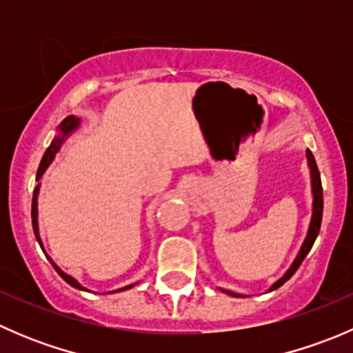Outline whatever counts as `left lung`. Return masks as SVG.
<instances>
[{
  "label": "left lung",
  "instance_id": "8db88e82",
  "mask_svg": "<svg viewBox=\"0 0 353 353\" xmlns=\"http://www.w3.org/2000/svg\"><path fill=\"white\" fill-rule=\"evenodd\" d=\"M305 157H307V165L311 169V186H312V216H311V223H309V230H307V236H305L304 243H302V248L299 249V254L297 258L294 259V263L290 265V268L287 270L285 275L282 276L280 280H276L272 287H270V292L275 290V288L282 287L283 283L297 272V268L301 266V263L304 261V258L307 256V252L311 251L312 244H314L316 237L319 234V227H321V219H323V186H321V176H319V170L318 165H316V160L314 155L311 154V150L305 152ZM225 294L232 295V297H241L239 294H234L230 290H222Z\"/></svg>",
  "mask_w": 353,
  "mask_h": 353
}]
</instances>
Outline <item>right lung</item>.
I'll list each match as a JSON object with an SVG mask.
<instances>
[{
  "label": "right lung",
  "mask_w": 353,
  "mask_h": 353,
  "mask_svg": "<svg viewBox=\"0 0 353 353\" xmlns=\"http://www.w3.org/2000/svg\"><path fill=\"white\" fill-rule=\"evenodd\" d=\"M78 126H80V117L68 116V117H65V119H63V123L58 126V137H54V140L51 141V145H49V148H48V150H46L44 157H42L41 165H39V169H37V181H41L42 174L46 172V169H48V167H49V163H51L52 160H54V157L59 152V148H61V145H63V141H65V138L70 137V134L73 133V131L77 130ZM39 188H41V184H37V186H35L34 198H32V227H34L35 239H37V243L41 244V248H42V241H41V237H39V222H37V194H39ZM42 251H44V249H42ZM48 259H49V261H51V265L54 266V270H56V272H58V275L61 276V279L65 280L66 283H70V285L74 287V288H80V290H87V288L81 285V283L78 282V280H74L73 276L68 275V273L63 272V270L59 268V266L56 265V263L52 261V259L49 258V256H48ZM134 285H137V283H131V285H126V287H123V288H117V290L109 292V294H114V292L128 290V288H131V287H134Z\"/></svg>",
  "instance_id": "1"
}]
</instances>
